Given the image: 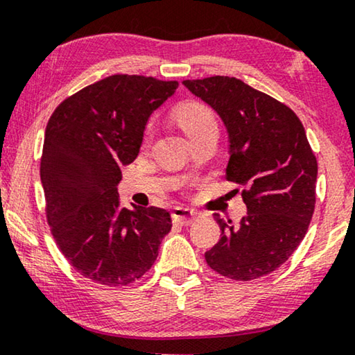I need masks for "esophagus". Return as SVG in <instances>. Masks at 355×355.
<instances>
[{
  "mask_svg": "<svg viewBox=\"0 0 355 355\" xmlns=\"http://www.w3.org/2000/svg\"><path fill=\"white\" fill-rule=\"evenodd\" d=\"M197 213L191 210V208H184V207H176L173 210V221L178 223L181 226H189L196 221Z\"/></svg>",
  "mask_w": 355,
  "mask_h": 355,
  "instance_id": "esophagus-1",
  "label": "esophagus"
}]
</instances>
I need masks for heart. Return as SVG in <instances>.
<instances>
[{
  "mask_svg": "<svg viewBox=\"0 0 355 355\" xmlns=\"http://www.w3.org/2000/svg\"><path fill=\"white\" fill-rule=\"evenodd\" d=\"M176 119L184 132L189 135V139L193 137V135L203 132V130L208 129H218L216 118L213 114V111L208 108L207 105L198 103V101H187V103H182L176 110ZM153 129L152 125H147L144 130L142 144L147 145L152 139Z\"/></svg>",
  "mask_w": 355,
  "mask_h": 355,
  "instance_id": "1",
  "label": "heart"
}]
</instances>
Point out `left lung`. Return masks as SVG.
I'll return each instance as SVG.
<instances>
[{"instance_id": "1", "label": "left lung", "mask_w": 355, "mask_h": 355, "mask_svg": "<svg viewBox=\"0 0 355 355\" xmlns=\"http://www.w3.org/2000/svg\"><path fill=\"white\" fill-rule=\"evenodd\" d=\"M220 114L230 134L226 179L244 186L237 226L216 216L221 237L205 252L211 270L234 281L261 278L297 249L315 210L317 158L297 114L227 76L184 80Z\"/></svg>"}]
</instances>
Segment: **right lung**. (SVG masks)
<instances>
[{
	"instance_id": "right-lung-1",
	"label": "right lung",
	"mask_w": 355,
	"mask_h": 355,
	"mask_svg": "<svg viewBox=\"0 0 355 355\" xmlns=\"http://www.w3.org/2000/svg\"><path fill=\"white\" fill-rule=\"evenodd\" d=\"M176 80L116 74L67 96L46 124L40 162L46 221L82 276L119 288L147 273L171 231L158 207H121V166L132 163L150 114Z\"/></svg>"
}]
</instances>
